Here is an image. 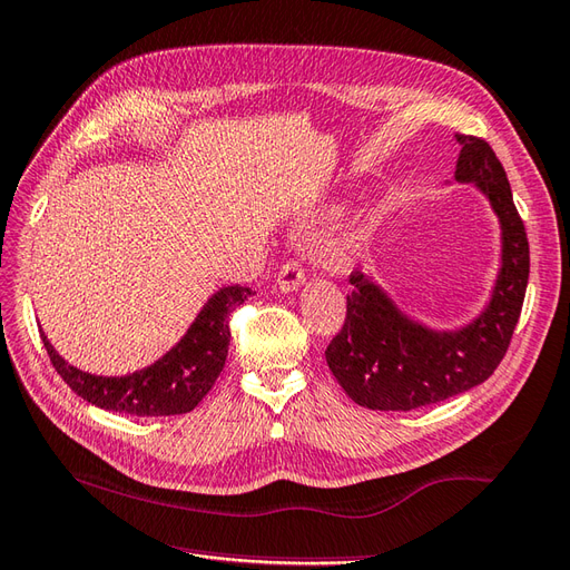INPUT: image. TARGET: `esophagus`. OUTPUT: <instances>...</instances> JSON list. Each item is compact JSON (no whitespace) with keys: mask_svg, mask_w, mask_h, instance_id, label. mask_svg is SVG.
Returning <instances> with one entry per match:
<instances>
[{"mask_svg":"<svg viewBox=\"0 0 570 570\" xmlns=\"http://www.w3.org/2000/svg\"><path fill=\"white\" fill-rule=\"evenodd\" d=\"M303 279H306V272H303L301 264L286 262L279 274H276V286H279L282 294H291V291H296L303 284Z\"/></svg>","mask_w":570,"mask_h":570,"instance_id":"34e87169","label":"esophagus"}]
</instances>
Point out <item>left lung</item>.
<instances>
[{"mask_svg":"<svg viewBox=\"0 0 570 570\" xmlns=\"http://www.w3.org/2000/svg\"><path fill=\"white\" fill-rule=\"evenodd\" d=\"M454 179L471 184L491 204L500 225V264L485 306L473 321L434 330L407 315L372 276L354 272L347 317L325 360L350 399L368 410H415L466 393L491 376L520 321L529 243L512 189L491 145L454 136Z\"/></svg>","mask_w":570,"mask_h":570,"instance_id":"1","label":"left lung"}]
</instances>
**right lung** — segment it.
<instances>
[{
	"instance_id": "1",
	"label": "right lung",
	"mask_w": 570,
	"mask_h": 570,
	"mask_svg": "<svg viewBox=\"0 0 570 570\" xmlns=\"http://www.w3.org/2000/svg\"><path fill=\"white\" fill-rule=\"evenodd\" d=\"M249 296V286H223L198 311L187 333L155 364L126 376H99L65 362L41 330L48 356L62 381L87 403L136 417L184 415L204 401L225 366L230 345L228 315Z\"/></svg>"
}]
</instances>
